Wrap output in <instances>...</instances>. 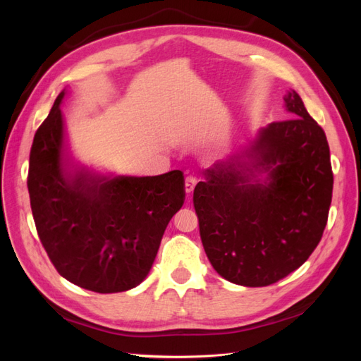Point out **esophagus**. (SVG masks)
Listing matches in <instances>:
<instances>
[{"label":"esophagus","mask_w":361,"mask_h":361,"mask_svg":"<svg viewBox=\"0 0 361 361\" xmlns=\"http://www.w3.org/2000/svg\"><path fill=\"white\" fill-rule=\"evenodd\" d=\"M195 183H197V178H195V176L185 178V191H187V194H191L194 191Z\"/></svg>","instance_id":"obj_1"}]
</instances>
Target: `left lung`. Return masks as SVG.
Segmentation results:
<instances>
[{
  "instance_id": "left-lung-1",
  "label": "left lung",
  "mask_w": 361,
  "mask_h": 361,
  "mask_svg": "<svg viewBox=\"0 0 361 361\" xmlns=\"http://www.w3.org/2000/svg\"><path fill=\"white\" fill-rule=\"evenodd\" d=\"M285 104L290 118L262 128L245 157L206 169L194 190L206 256L241 286H268L298 269L329 220V141L297 92H288ZM262 172L267 178L259 180Z\"/></svg>"
}]
</instances>
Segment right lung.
<instances>
[{
  "label": "right lung",
  "mask_w": 361,
  "mask_h": 361,
  "mask_svg": "<svg viewBox=\"0 0 361 361\" xmlns=\"http://www.w3.org/2000/svg\"><path fill=\"white\" fill-rule=\"evenodd\" d=\"M57 96L30 152L28 192L43 248L59 274L99 293L146 279L166 227L185 200L180 170L159 176L106 178L72 170L64 155Z\"/></svg>",
  "instance_id": "right-lung-1"
}]
</instances>
